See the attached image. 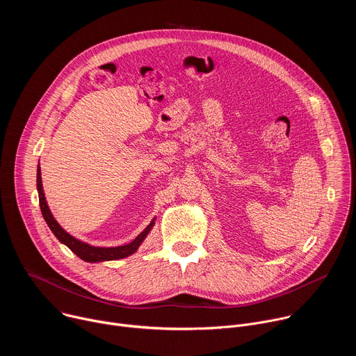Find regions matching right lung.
<instances>
[{
  "label": "right lung",
  "instance_id": "add662e5",
  "mask_svg": "<svg viewBox=\"0 0 356 356\" xmlns=\"http://www.w3.org/2000/svg\"><path fill=\"white\" fill-rule=\"evenodd\" d=\"M36 186H38V194H39V206H40V211L42 216L46 221V224L49 225V228L52 229V232L55 234V236L65 243L72 252H74L76 255L86 261V262H103V261H117V259H122L127 258L132 253L136 252V249L139 248V245L143 242V239L146 238V235L149 234V231L154 227V221H152L131 243L128 245H122V246H115V248H98V246H91L88 243H84L76 238H73L70 234H67L59 224L58 221L54 218L52 213H50L47 204H46V198L43 194V188H42V179H40V173L38 172V179H36Z\"/></svg>",
  "mask_w": 356,
  "mask_h": 356
}]
</instances>
